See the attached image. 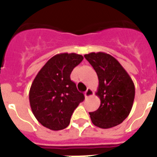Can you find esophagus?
<instances>
[{"mask_svg":"<svg viewBox=\"0 0 157 157\" xmlns=\"http://www.w3.org/2000/svg\"><path fill=\"white\" fill-rule=\"evenodd\" d=\"M93 94H94V92L90 88L87 89V90L85 92V95H86V98H89V97H90V96H92Z\"/></svg>","mask_w":157,"mask_h":157,"instance_id":"obj_1","label":"esophagus"}]
</instances>
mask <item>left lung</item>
Listing matches in <instances>:
<instances>
[{"label": "left lung", "instance_id": "obj_1", "mask_svg": "<svg viewBox=\"0 0 157 157\" xmlns=\"http://www.w3.org/2000/svg\"><path fill=\"white\" fill-rule=\"evenodd\" d=\"M95 70L98 78L96 95L100 106L89 112L94 125L109 129L123 122L134 103L135 88L131 77L114 57L103 52L84 55Z\"/></svg>", "mask_w": 157, "mask_h": 157}]
</instances>
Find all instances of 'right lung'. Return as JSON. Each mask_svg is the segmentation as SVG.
<instances>
[{"label":"right lung","mask_w":157,"mask_h":157,"mask_svg":"<svg viewBox=\"0 0 157 157\" xmlns=\"http://www.w3.org/2000/svg\"><path fill=\"white\" fill-rule=\"evenodd\" d=\"M83 56L75 53H63L52 57L34 79L29 102L38 121L51 130L68 126L71 115L85 96L76 89L70 75L81 63Z\"/></svg>","instance_id":"obj_1"}]
</instances>
